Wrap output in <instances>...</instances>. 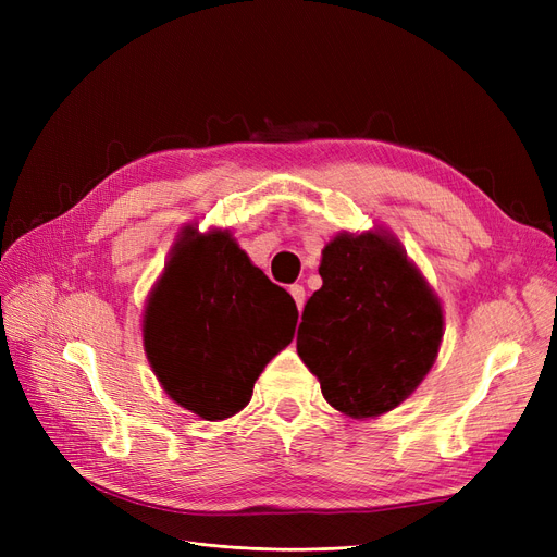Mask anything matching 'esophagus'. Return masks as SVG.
<instances>
[{
  "instance_id": "obj_1",
  "label": "esophagus",
  "mask_w": 557,
  "mask_h": 557,
  "mask_svg": "<svg viewBox=\"0 0 557 557\" xmlns=\"http://www.w3.org/2000/svg\"><path fill=\"white\" fill-rule=\"evenodd\" d=\"M290 295H293V299H295V305H297V309L301 311V307H305V297H307V293H305V285H299V283H295V285H290Z\"/></svg>"
}]
</instances>
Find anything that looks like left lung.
I'll use <instances>...</instances> for the list:
<instances>
[{"instance_id":"obj_1","label":"left lung","mask_w":557,"mask_h":557,"mask_svg":"<svg viewBox=\"0 0 557 557\" xmlns=\"http://www.w3.org/2000/svg\"><path fill=\"white\" fill-rule=\"evenodd\" d=\"M323 288L307 301L297 352L327 404L350 418L393 411L432 369L444 311L401 244L342 232L323 248Z\"/></svg>"}]
</instances>
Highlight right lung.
Listing matches in <instances>:
<instances>
[{
  "mask_svg": "<svg viewBox=\"0 0 557 557\" xmlns=\"http://www.w3.org/2000/svg\"><path fill=\"white\" fill-rule=\"evenodd\" d=\"M293 297L227 230H183L144 311V348L178 407L225 420L250 401L267 362L293 342Z\"/></svg>",
  "mask_w": 557,
  "mask_h": 557,
  "instance_id": "add662e5",
  "label": "right lung"
}]
</instances>
